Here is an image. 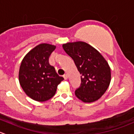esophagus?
<instances>
[{
    "label": "esophagus",
    "instance_id": "obj_1",
    "mask_svg": "<svg viewBox=\"0 0 134 134\" xmlns=\"http://www.w3.org/2000/svg\"><path fill=\"white\" fill-rule=\"evenodd\" d=\"M63 78H64L65 80H67V79H68V75H67V74H65V75H63Z\"/></svg>",
    "mask_w": 134,
    "mask_h": 134
}]
</instances>
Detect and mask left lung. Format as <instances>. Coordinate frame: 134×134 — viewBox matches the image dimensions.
I'll list each match as a JSON object with an SVG mask.
<instances>
[{
    "label": "left lung",
    "mask_w": 134,
    "mask_h": 134,
    "mask_svg": "<svg viewBox=\"0 0 134 134\" xmlns=\"http://www.w3.org/2000/svg\"><path fill=\"white\" fill-rule=\"evenodd\" d=\"M63 48L81 74V84L75 96L85 103L99 99L111 82V69L107 61L96 49L81 41L64 44Z\"/></svg>",
    "instance_id": "1"
}]
</instances>
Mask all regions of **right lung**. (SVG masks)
Instances as JSON below:
<instances>
[{
    "label": "right lung",
    "instance_id": "1",
    "mask_svg": "<svg viewBox=\"0 0 134 134\" xmlns=\"http://www.w3.org/2000/svg\"><path fill=\"white\" fill-rule=\"evenodd\" d=\"M55 48L49 44H38L26 54L21 63L19 84L26 94L37 102L51 99L64 80L49 63V57Z\"/></svg>",
    "mask_w": 134,
    "mask_h": 134
}]
</instances>
